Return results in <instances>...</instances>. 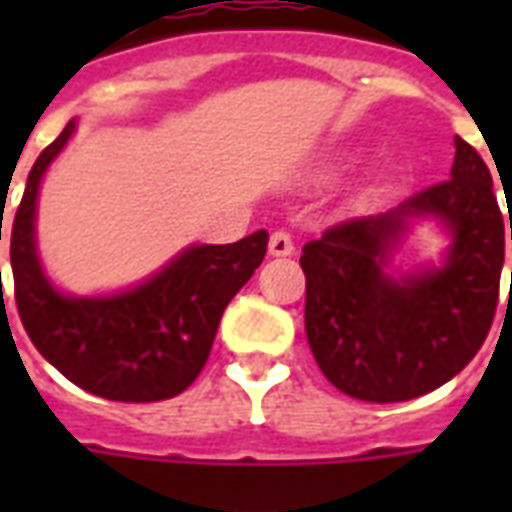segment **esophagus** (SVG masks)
I'll list each match as a JSON object with an SVG mask.
<instances>
[{
  "instance_id": "obj_1",
  "label": "esophagus",
  "mask_w": 512,
  "mask_h": 512,
  "mask_svg": "<svg viewBox=\"0 0 512 512\" xmlns=\"http://www.w3.org/2000/svg\"><path fill=\"white\" fill-rule=\"evenodd\" d=\"M268 252H271L274 257H290L293 252H296V244H293V238H290L288 230H277V233H271Z\"/></svg>"
}]
</instances>
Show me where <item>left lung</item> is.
<instances>
[{"instance_id":"1","label":"left lung","mask_w":512,"mask_h":512,"mask_svg":"<svg viewBox=\"0 0 512 512\" xmlns=\"http://www.w3.org/2000/svg\"><path fill=\"white\" fill-rule=\"evenodd\" d=\"M414 215H436L451 230L448 260L439 269L389 278L383 266ZM505 238L491 172L455 136L450 180L392 211L334 224L304 244V329L323 376L367 403L428 395L458 376L494 323Z\"/></svg>"}]
</instances>
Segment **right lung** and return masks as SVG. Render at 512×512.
Returning a JSON list of instances; mask_svg holds the SVG:
<instances>
[{
    "label": "right lung",
    "mask_w": 512,
    "mask_h": 512,
    "mask_svg": "<svg viewBox=\"0 0 512 512\" xmlns=\"http://www.w3.org/2000/svg\"><path fill=\"white\" fill-rule=\"evenodd\" d=\"M73 128L71 120L38 156L13 219L10 266L18 315L43 359L84 392L123 403L167 400L200 376L224 307L266 257L268 233L257 230L235 244L189 246L156 277L117 296H62L40 268L35 205L43 172Z\"/></svg>",
    "instance_id": "obj_1"
}]
</instances>
